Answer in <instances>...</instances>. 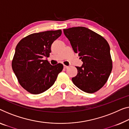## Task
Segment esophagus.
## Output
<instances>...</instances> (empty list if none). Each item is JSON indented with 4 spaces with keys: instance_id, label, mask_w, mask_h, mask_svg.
<instances>
[{
    "instance_id": "esophagus-1",
    "label": "esophagus",
    "mask_w": 129,
    "mask_h": 129,
    "mask_svg": "<svg viewBox=\"0 0 129 129\" xmlns=\"http://www.w3.org/2000/svg\"><path fill=\"white\" fill-rule=\"evenodd\" d=\"M68 66H67V65H64V68H65V69H67V68H68Z\"/></svg>"
}]
</instances>
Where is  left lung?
<instances>
[{
    "mask_svg": "<svg viewBox=\"0 0 129 129\" xmlns=\"http://www.w3.org/2000/svg\"><path fill=\"white\" fill-rule=\"evenodd\" d=\"M63 30L74 52L83 61L81 67H76L78 74L72 78V82L86 93L99 91L106 83L112 70L108 43L100 35L83 26Z\"/></svg>",
    "mask_w": 129,
    "mask_h": 129,
    "instance_id": "obj_1",
    "label": "left lung"
}]
</instances>
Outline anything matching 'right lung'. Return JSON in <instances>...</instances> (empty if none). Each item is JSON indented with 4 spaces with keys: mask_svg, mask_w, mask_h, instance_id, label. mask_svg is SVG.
I'll list each match as a JSON object with an SVG mask.
<instances>
[{
    "mask_svg": "<svg viewBox=\"0 0 129 129\" xmlns=\"http://www.w3.org/2000/svg\"><path fill=\"white\" fill-rule=\"evenodd\" d=\"M61 30H47L29 35L15 48L11 66L19 83L29 93L38 94L52 86L63 70L62 64H50L51 46L61 36Z\"/></svg>",
    "mask_w": 129,
    "mask_h": 129,
    "instance_id": "right-lung-1",
    "label": "right lung"
}]
</instances>
